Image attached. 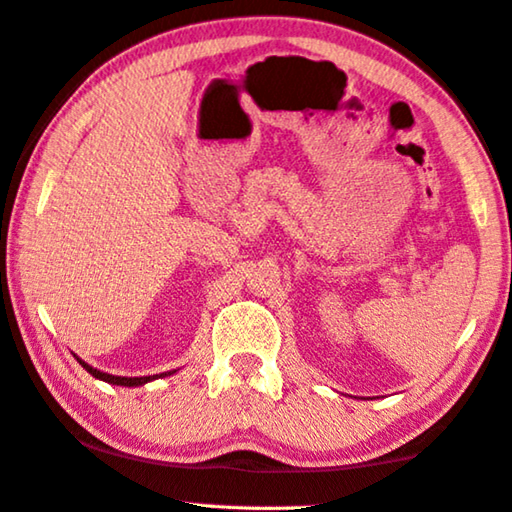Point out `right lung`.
Wrapping results in <instances>:
<instances>
[{"mask_svg": "<svg viewBox=\"0 0 512 512\" xmlns=\"http://www.w3.org/2000/svg\"><path fill=\"white\" fill-rule=\"evenodd\" d=\"M76 361H79L81 366H83L85 370H88L94 379L108 381V384H112V386H128V388H133V386H144V384H149V381H153V379H158V377H169V375H173V372H176V370H167V372H160V375H149V377H119V375H110V372H103V370L92 368L90 363H85V361H83V359H79V357H76Z\"/></svg>", "mask_w": 512, "mask_h": 512, "instance_id": "obj_1", "label": "right lung"}]
</instances>
